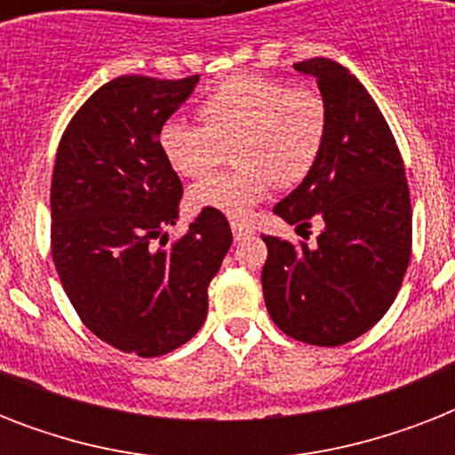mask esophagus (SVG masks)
<instances>
[{
  "label": "esophagus",
  "mask_w": 455,
  "mask_h": 455,
  "mask_svg": "<svg viewBox=\"0 0 455 455\" xmlns=\"http://www.w3.org/2000/svg\"><path fill=\"white\" fill-rule=\"evenodd\" d=\"M231 231H234V238L235 241H241L245 235H250L255 228L250 227L248 221H241V220H231Z\"/></svg>",
  "instance_id": "obj_1"
}]
</instances>
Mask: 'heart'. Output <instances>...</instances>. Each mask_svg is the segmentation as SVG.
Here are the masks:
<instances>
[{
    "label": "heart",
    "mask_w": 455,
    "mask_h": 455,
    "mask_svg": "<svg viewBox=\"0 0 455 455\" xmlns=\"http://www.w3.org/2000/svg\"><path fill=\"white\" fill-rule=\"evenodd\" d=\"M203 124L167 120L160 148L177 174L205 177L231 148L234 170L203 179L191 203L245 217L271 184H299L316 164L328 134V106L314 87H291L264 75H235L198 106Z\"/></svg>",
    "instance_id": "1"
}]
</instances>
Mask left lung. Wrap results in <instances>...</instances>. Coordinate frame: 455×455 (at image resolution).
I'll use <instances>...</instances> for the list:
<instances>
[{"mask_svg": "<svg viewBox=\"0 0 455 455\" xmlns=\"http://www.w3.org/2000/svg\"><path fill=\"white\" fill-rule=\"evenodd\" d=\"M328 106L323 151L274 212L321 227L314 245L262 235L264 302L291 338L338 347L380 321L411 259V196L402 153L366 87L331 59L295 63ZM309 238V234H307Z\"/></svg>", "mask_w": 455, "mask_h": 455, "instance_id": "left-lung-1", "label": "left lung"}]
</instances>
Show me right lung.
Instances as JSON below:
<instances>
[{
  "mask_svg": "<svg viewBox=\"0 0 455 455\" xmlns=\"http://www.w3.org/2000/svg\"><path fill=\"white\" fill-rule=\"evenodd\" d=\"M198 75H123L96 89L63 132L52 179V255L68 299L96 338L124 354L163 356L200 331L207 285L234 235L205 210L181 238V181L160 130Z\"/></svg>",
  "mask_w": 455,
  "mask_h": 455,
  "instance_id": "1",
  "label": "right lung"
}]
</instances>
